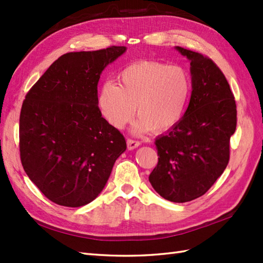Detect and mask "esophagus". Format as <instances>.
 I'll list each match as a JSON object with an SVG mask.
<instances>
[{"label": "esophagus", "mask_w": 263, "mask_h": 263, "mask_svg": "<svg viewBox=\"0 0 263 263\" xmlns=\"http://www.w3.org/2000/svg\"><path fill=\"white\" fill-rule=\"evenodd\" d=\"M126 144H127V149L128 150H133V149H136V148H138L139 146H140L141 142L138 141V140H133V139H127Z\"/></svg>", "instance_id": "34e87169"}]
</instances>
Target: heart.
Segmentation results:
<instances>
[{
    "label": "heart",
    "mask_w": 263,
    "mask_h": 263,
    "mask_svg": "<svg viewBox=\"0 0 263 263\" xmlns=\"http://www.w3.org/2000/svg\"><path fill=\"white\" fill-rule=\"evenodd\" d=\"M119 86L111 81L99 88L97 104L103 117L115 128H123L136 113L135 130L165 132L176 126L185 113L192 83L187 71L178 65L139 61L125 66Z\"/></svg>",
    "instance_id": "obj_1"
}]
</instances>
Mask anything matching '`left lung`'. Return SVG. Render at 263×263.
<instances>
[{
    "mask_svg": "<svg viewBox=\"0 0 263 263\" xmlns=\"http://www.w3.org/2000/svg\"><path fill=\"white\" fill-rule=\"evenodd\" d=\"M175 48L190 60L191 98L181 122L156 139L159 158L149 182L164 199L182 203L203 195L224 173L237 110L230 85L214 61Z\"/></svg>",
    "mask_w": 263,
    "mask_h": 263,
    "instance_id": "1",
    "label": "left lung"
}]
</instances>
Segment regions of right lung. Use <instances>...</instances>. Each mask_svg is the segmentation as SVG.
Masks as SVG:
<instances>
[{
	"mask_svg": "<svg viewBox=\"0 0 263 263\" xmlns=\"http://www.w3.org/2000/svg\"><path fill=\"white\" fill-rule=\"evenodd\" d=\"M126 51L110 46L60 57L22 103L20 158L31 182L54 203L85 205L98 197L126 142L98 108L103 70Z\"/></svg>",
	"mask_w": 263,
	"mask_h": 263,
	"instance_id": "add662e5",
	"label": "right lung"
}]
</instances>
